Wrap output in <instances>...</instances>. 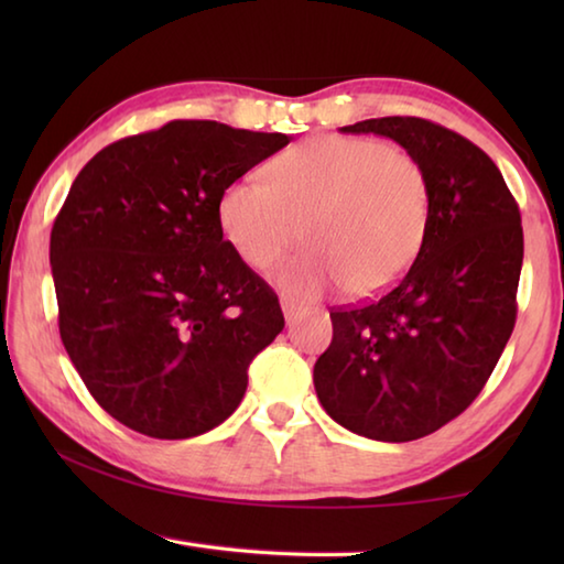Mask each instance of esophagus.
Here are the masks:
<instances>
[{"mask_svg":"<svg viewBox=\"0 0 564 564\" xmlns=\"http://www.w3.org/2000/svg\"><path fill=\"white\" fill-rule=\"evenodd\" d=\"M281 311H283V318H285V323H293L295 318H299V313L303 311V305H301L299 301L283 299V301H281Z\"/></svg>","mask_w":564,"mask_h":564,"instance_id":"34e87169","label":"esophagus"}]
</instances>
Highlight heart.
<instances>
[{
    "mask_svg": "<svg viewBox=\"0 0 564 564\" xmlns=\"http://www.w3.org/2000/svg\"><path fill=\"white\" fill-rule=\"evenodd\" d=\"M218 226L253 269H269L301 236L308 246L273 271L281 291L316 299L343 285L370 299L403 279L431 218L423 166L403 149L362 137H316L265 166V184L236 178Z\"/></svg>",
    "mask_w": 564,
    "mask_h": 564,
    "instance_id": "b5f03b06",
    "label": "heart"
}]
</instances>
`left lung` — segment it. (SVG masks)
I'll use <instances>...</instances> for the list:
<instances>
[{"instance_id": "1", "label": "left lung", "mask_w": 564, "mask_h": 564, "mask_svg": "<svg viewBox=\"0 0 564 564\" xmlns=\"http://www.w3.org/2000/svg\"><path fill=\"white\" fill-rule=\"evenodd\" d=\"M340 131L388 137L417 159L431 218L395 289L330 313L333 340L313 386L346 431L417 441L480 395L508 346L522 269L520 208L492 159L441 123L383 117Z\"/></svg>"}]
</instances>
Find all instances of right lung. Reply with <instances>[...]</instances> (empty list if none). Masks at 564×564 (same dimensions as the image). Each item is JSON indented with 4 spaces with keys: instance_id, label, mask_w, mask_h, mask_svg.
<instances>
[{
    "instance_id": "right-lung-1",
    "label": "right lung",
    "mask_w": 564,
    "mask_h": 564,
    "mask_svg": "<svg viewBox=\"0 0 564 564\" xmlns=\"http://www.w3.org/2000/svg\"><path fill=\"white\" fill-rule=\"evenodd\" d=\"M289 141L169 121L101 149L74 178L50 241L62 343L94 400L131 431H214L283 330L279 299L224 241L216 206Z\"/></svg>"
}]
</instances>
